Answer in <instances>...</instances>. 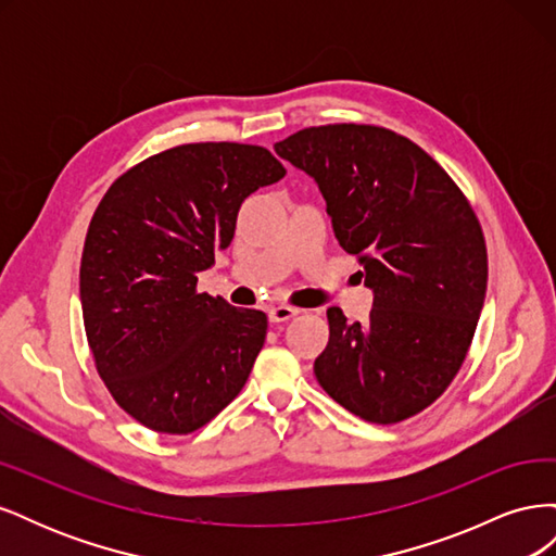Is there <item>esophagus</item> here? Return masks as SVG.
I'll list each match as a JSON object with an SVG mask.
<instances>
[{
    "label": "esophagus",
    "instance_id": "1",
    "mask_svg": "<svg viewBox=\"0 0 556 556\" xmlns=\"http://www.w3.org/2000/svg\"><path fill=\"white\" fill-rule=\"evenodd\" d=\"M294 315H299V308L285 306V304L274 306L271 311H268V319H271V323H288V319H292Z\"/></svg>",
    "mask_w": 556,
    "mask_h": 556
}]
</instances>
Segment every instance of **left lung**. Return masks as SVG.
I'll return each instance as SVG.
<instances>
[{
  "label": "left lung",
  "instance_id": "obj_1",
  "mask_svg": "<svg viewBox=\"0 0 556 556\" xmlns=\"http://www.w3.org/2000/svg\"><path fill=\"white\" fill-rule=\"evenodd\" d=\"M276 153L315 178L336 239L376 292L366 325L327 311L317 382L366 422L422 413L459 374L482 311L486 245L473 206L439 162L387 127H306Z\"/></svg>",
  "mask_w": 556,
  "mask_h": 556
}]
</instances>
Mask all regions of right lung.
<instances>
[{
  "mask_svg": "<svg viewBox=\"0 0 556 556\" xmlns=\"http://www.w3.org/2000/svg\"><path fill=\"white\" fill-rule=\"evenodd\" d=\"M285 166L252 143H182L113 180L80 257V304L99 378L143 427L188 435L239 396L266 315L197 292L229 248L243 199Z\"/></svg>",
  "mask_w": 556,
  "mask_h": 556,
  "instance_id": "obj_1",
  "label": "right lung"
}]
</instances>
